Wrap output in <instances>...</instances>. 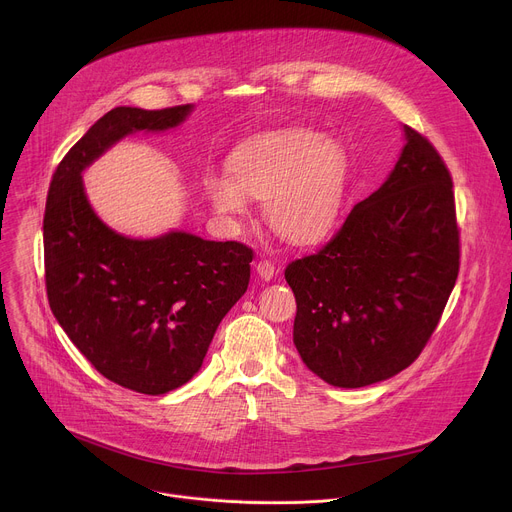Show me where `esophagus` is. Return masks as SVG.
Listing matches in <instances>:
<instances>
[{"label":"esophagus","instance_id":"34e87169","mask_svg":"<svg viewBox=\"0 0 512 512\" xmlns=\"http://www.w3.org/2000/svg\"><path fill=\"white\" fill-rule=\"evenodd\" d=\"M255 269H257V275H259L261 279H265V281L273 279V275H275V263L269 261V259H261V261L255 265Z\"/></svg>","mask_w":512,"mask_h":512}]
</instances>
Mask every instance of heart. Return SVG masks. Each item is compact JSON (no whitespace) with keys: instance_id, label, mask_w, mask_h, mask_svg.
Here are the masks:
<instances>
[{"instance_id":"1","label":"heart","mask_w":512,"mask_h":512,"mask_svg":"<svg viewBox=\"0 0 512 512\" xmlns=\"http://www.w3.org/2000/svg\"><path fill=\"white\" fill-rule=\"evenodd\" d=\"M227 174L206 172L204 196L229 221L249 212V198L263 200L269 227L291 243L324 237L342 208L348 158L342 145L312 131H275L247 141L227 160Z\"/></svg>"}]
</instances>
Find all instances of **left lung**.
<instances>
[{
	"label": "left lung",
	"instance_id": "1",
	"mask_svg": "<svg viewBox=\"0 0 512 512\" xmlns=\"http://www.w3.org/2000/svg\"><path fill=\"white\" fill-rule=\"evenodd\" d=\"M407 143L387 182L358 202L314 255L291 261L294 344L328 385L385 381L421 354L460 271L450 170L431 141Z\"/></svg>",
	"mask_w": 512,
	"mask_h": 512
}]
</instances>
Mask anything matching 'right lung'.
Listing matches in <instances>:
<instances>
[{
	"instance_id": "1",
	"label": "right lung",
	"mask_w": 512,
	"mask_h": 512,
	"mask_svg": "<svg viewBox=\"0 0 512 512\" xmlns=\"http://www.w3.org/2000/svg\"><path fill=\"white\" fill-rule=\"evenodd\" d=\"M190 111L105 113L58 164L44 210L54 318L105 379L143 395H164L198 373L218 324L247 291L253 249L182 231L127 239L95 214L81 172L121 137L176 127Z\"/></svg>"
}]
</instances>
